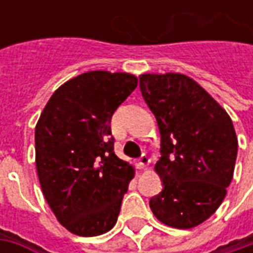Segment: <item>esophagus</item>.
I'll use <instances>...</instances> for the list:
<instances>
[{
  "mask_svg": "<svg viewBox=\"0 0 253 253\" xmlns=\"http://www.w3.org/2000/svg\"><path fill=\"white\" fill-rule=\"evenodd\" d=\"M151 162V159H149V156L146 155V153H142L141 158L138 159V168L139 169H143L145 166H148V163Z\"/></svg>",
  "mask_w": 253,
  "mask_h": 253,
  "instance_id": "1",
  "label": "esophagus"
}]
</instances>
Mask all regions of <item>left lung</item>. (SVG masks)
Here are the masks:
<instances>
[{"label":"left lung","instance_id":"1","mask_svg":"<svg viewBox=\"0 0 253 253\" xmlns=\"http://www.w3.org/2000/svg\"><path fill=\"white\" fill-rule=\"evenodd\" d=\"M139 87L161 131L155 169L163 189L149 207L166 225L193 228L215 212L234 176L238 139L232 121L184 74H142Z\"/></svg>","mask_w":253,"mask_h":253}]
</instances>
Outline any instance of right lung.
<instances>
[{
	"label": "right lung",
	"instance_id": "obj_1",
	"mask_svg": "<svg viewBox=\"0 0 253 253\" xmlns=\"http://www.w3.org/2000/svg\"><path fill=\"white\" fill-rule=\"evenodd\" d=\"M136 85L128 73L80 74L53 92L36 124V170L44 199L76 235H101L120 215L133 169L114 152L111 118Z\"/></svg>",
	"mask_w": 253,
	"mask_h": 253
}]
</instances>
